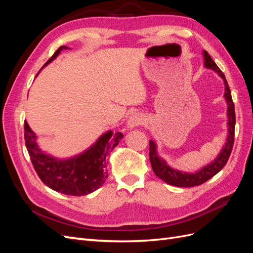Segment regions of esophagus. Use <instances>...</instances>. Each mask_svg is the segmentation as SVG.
I'll list each match as a JSON object with an SVG mask.
<instances>
[{
	"label": "esophagus",
	"instance_id": "1",
	"mask_svg": "<svg viewBox=\"0 0 253 253\" xmlns=\"http://www.w3.org/2000/svg\"><path fill=\"white\" fill-rule=\"evenodd\" d=\"M143 116L141 114H138V113H135V114H132L131 116H129L127 118V121H126V127L128 129H133L135 128L136 126H141L143 124Z\"/></svg>",
	"mask_w": 253,
	"mask_h": 253
}]
</instances>
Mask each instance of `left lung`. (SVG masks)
I'll list each match as a JSON object with an SVG mask.
<instances>
[{"label":"left lung","instance_id":"obj_1","mask_svg":"<svg viewBox=\"0 0 253 253\" xmlns=\"http://www.w3.org/2000/svg\"><path fill=\"white\" fill-rule=\"evenodd\" d=\"M204 57V66L208 70H212L215 72L219 77L223 79L225 85V93L224 98L227 103V126H228V134L226 137V141L220 149L217 156L214 158L212 162L202 167L200 170L195 171L194 173L183 172L177 169L170 167L167 164L166 160L160 157L157 151L156 142L151 139L150 140V162L152 169L154 171L155 175L158 178L163 179L165 182L169 185L187 188V187H194L200 186L205 181L212 178L214 175L217 174L225 165L227 164L229 156L231 154L233 142H234V127H235V112H234V104L232 101L231 91L229 88L225 75L217 67L215 62L211 59L210 55L206 50H203Z\"/></svg>","mask_w":253,"mask_h":253}]
</instances>
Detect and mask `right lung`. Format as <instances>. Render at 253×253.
<instances>
[{"label": "right lung", "mask_w": 253, "mask_h": 253, "mask_svg": "<svg viewBox=\"0 0 253 253\" xmlns=\"http://www.w3.org/2000/svg\"><path fill=\"white\" fill-rule=\"evenodd\" d=\"M64 49L70 48L61 46L44 64L40 72ZM24 131L26 148L38 176L50 189L73 196L87 195L103 185L108 178L106 157L124 137L121 133L114 134L110 129L79 154L58 158L39 147L38 136L30 128L26 120Z\"/></svg>", "instance_id": "1"}]
</instances>
